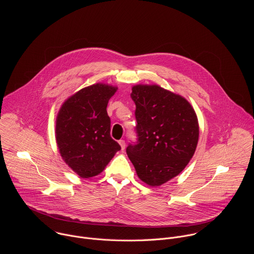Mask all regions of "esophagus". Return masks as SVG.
Here are the masks:
<instances>
[{"label": "esophagus", "mask_w": 254, "mask_h": 254, "mask_svg": "<svg viewBox=\"0 0 254 254\" xmlns=\"http://www.w3.org/2000/svg\"><path fill=\"white\" fill-rule=\"evenodd\" d=\"M119 143L121 144V147H122V150L124 151V150H125V148H126V141H125V139H121V140L119 141Z\"/></svg>", "instance_id": "esophagus-1"}]
</instances>
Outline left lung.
I'll return each instance as SVG.
<instances>
[{"instance_id":"left-lung-1","label":"left lung","mask_w":254,"mask_h":254,"mask_svg":"<svg viewBox=\"0 0 254 254\" xmlns=\"http://www.w3.org/2000/svg\"><path fill=\"white\" fill-rule=\"evenodd\" d=\"M135 103L137 141L127 154L143 183L158 187L182 172L198 143L194 108L183 96L159 85L138 84L130 94Z\"/></svg>"}]
</instances>
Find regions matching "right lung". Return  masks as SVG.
Instances as JSON below:
<instances>
[{"label":"right lung","mask_w":254,"mask_h":254,"mask_svg":"<svg viewBox=\"0 0 254 254\" xmlns=\"http://www.w3.org/2000/svg\"><path fill=\"white\" fill-rule=\"evenodd\" d=\"M118 87L96 83L67 98L56 118L55 136L63 161L81 178L100 174L121 150L111 136L108 100Z\"/></svg>","instance_id":"obj_1"}]
</instances>
